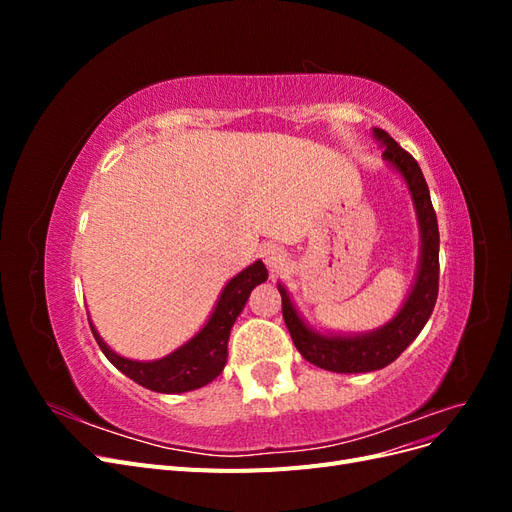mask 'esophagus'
<instances>
[{
	"label": "esophagus",
	"instance_id": "34e87169",
	"mask_svg": "<svg viewBox=\"0 0 512 512\" xmlns=\"http://www.w3.org/2000/svg\"><path fill=\"white\" fill-rule=\"evenodd\" d=\"M260 258L267 265V269L271 273H275V271H280V267L288 260V254L284 252V247H280V245H265L260 250Z\"/></svg>",
	"mask_w": 512,
	"mask_h": 512
}]
</instances>
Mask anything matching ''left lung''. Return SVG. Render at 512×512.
Instances as JSON below:
<instances>
[{
	"instance_id": "8db88e82",
	"label": "left lung",
	"mask_w": 512,
	"mask_h": 512,
	"mask_svg": "<svg viewBox=\"0 0 512 512\" xmlns=\"http://www.w3.org/2000/svg\"><path fill=\"white\" fill-rule=\"evenodd\" d=\"M371 134L382 147V160L406 183L416 211L418 235H421L414 284L404 305L399 307V312L389 322L374 331L322 333L309 327L299 314L297 305L292 303L286 286L277 282V290L282 294V314L294 346H297L305 361L320 369L335 371V374H365V371H376L391 365L423 331L438 299L440 232L427 181L416 160L393 141L391 134H386L380 128H374Z\"/></svg>"
}]
</instances>
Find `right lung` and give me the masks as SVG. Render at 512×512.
Here are the masks:
<instances>
[{
	"label": "right lung",
	"instance_id": "obj_1",
	"mask_svg": "<svg viewBox=\"0 0 512 512\" xmlns=\"http://www.w3.org/2000/svg\"><path fill=\"white\" fill-rule=\"evenodd\" d=\"M267 277L269 271L262 265V260L252 262L250 267H245L241 273L230 277L222 288L218 301H215L213 312L209 314L203 327H200V331L177 350L162 356V359L136 361L128 359V356H121L108 348L91 318L89 327L106 359L136 384L166 395L196 391L222 374L228 359V337L232 324H235L237 316L243 312L252 290L258 284L267 282Z\"/></svg>",
	"mask_w": 512,
	"mask_h": 512
}]
</instances>
